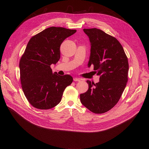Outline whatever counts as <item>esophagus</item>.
Masks as SVG:
<instances>
[{"mask_svg": "<svg viewBox=\"0 0 149 149\" xmlns=\"http://www.w3.org/2000/svg\"><path fill=\"white\" fill-rule=\"evenodd\" d=\"M74 81H81V79L80 78H74Z\"/></svg>", "mask_w": 149, "mask_h": 149, "instance_id": "1", "label": "esophagus"}]
</instances>
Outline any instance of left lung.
Listing matches in <instances>:
<instances>
[{
  "mask_svg": "<svg viewBox=\"0 0 149 149\" xmlns=\"http://www.w3.org/2000/svg\"><path fill=\"white\" fill-rule=\"evenodd\" d=\"M91 44L88 66L100 75L96 84L87 81L88 90L80 94V101L90 111L102 114L119 101L128 80L129 62L124 49L114 37L97 29H84Z\"/></svg>",
  "mask_w": 149,
  "mask_h": 149,
  "instance_id": "1",
  "label": "left lung"
}]
</instances>
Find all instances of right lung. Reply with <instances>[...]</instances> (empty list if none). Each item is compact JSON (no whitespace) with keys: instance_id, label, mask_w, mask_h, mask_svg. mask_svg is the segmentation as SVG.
Returning a JSON list of instances; mask_svg holds the SVG:
<instances>
[{"instance_id":"obj_1","label":"right lung","mask_w":149,"mask_h":149,"mask_svg":"<svg viewBox=\"0 0 149 149\" xmlns=\"http://www.w3.org/2000/svg\"><path fill=\"white\" fill-rule=\"evenodd\" d=\"M77 32L52 26L31 38L19 62L20 78L29 102L38 109L48 110L58 105L66 87L72 82L70 75L53 73L51 64L60 58V46Z\"/></svg>"}]
</instances>
